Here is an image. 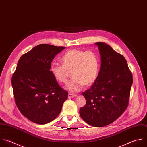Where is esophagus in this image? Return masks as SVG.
Instances as JSON below:
<instances>
[{"label":"esophagus","instance_id":"esophagus-1","mask_svg":"<svg viewBox=\"0 0 147 147\" xmlns=\"http://www.w3.org/2000/svg\"><path fill=\"white\" fill-rule=\"evenodd\" d=\"M76 95H74V94H68V98H74V97H76Z\"/></svg>","mask_w":147,"mask_h":147}]
</instances>
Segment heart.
I'll list each match as a JSON object with an SVG mask.
<instances>
[{"instance_id":"obj_1","label":"heart","mask_w":147,"mask_h":147,"mask_svg":"<svg viewBox=\"0 0 147 147\" xmlns=\"http://www.w3.org/2000/svg\"><path fill=\"white\" fill-rule=\"evenodd\" d=\"M61 63L52 65L50 71L58 82L63 84L68 82L69 72H72L73 79L65 86L72 93L82 90L84 84L91 85L99 73V57L92 51L70 50L63 56Z\"/></svg>"}]
</instances>
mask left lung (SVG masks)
Listing matches in <instances>:
<instances>
[{
  "instance_id": "8db88e82",
  "label": "left lung",
  "mask_w": 147,
  "mask_h": 147,
  "mask_svg": "<svg viewBox=\"0 0 147 147\" xmlns=\"http://www.w3.org/2000/svg\"><path fill=\"white\" fill-rule=\"evenodd\" d=\"M100 69L91 87L82 94L86 104L79 110L90 125L103 127L113 122L127 107L133 78L124 57L104 42H96Z\"/></svg>"
}]
</instances>
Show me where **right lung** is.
<instances>
[{"label":"right lung","mask_w":147,"mask_h":147,"mask_svg":"<svg viewBox=\"0 0 147 147\" xmlns=\"http://www.w3.org/2000/svg\"><path fill=\"white\" fill-rule=\"evenodd\" d=\"M65 47L40 44L20 59L11 84L16 105L28 119L40 125L60 113L68 92L52 75L51 63Z\"/></svg>","instance_id":"right-lung-1"}]
</instances>
